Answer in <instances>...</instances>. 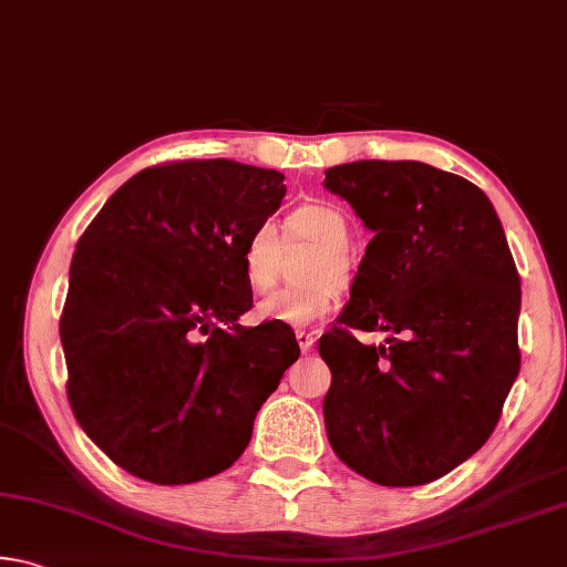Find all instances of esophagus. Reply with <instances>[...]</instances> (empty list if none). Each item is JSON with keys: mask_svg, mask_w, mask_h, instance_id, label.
<instances>
[{"mask_svg": "<svg viewBox=\"0 0 567 567\" xmlns=\"http://www.w3.org/2000/svg\"><path fill=\"white\" fill-rule=\"evenodd\" d=\"M295 340H297V344H300V350L307 352V350H312L315 334H312V332H305V330H297V332H295Z\"/></svg>", "mask_w": 567, "mask_h": 567, "instance_id": "1", "label": "esophagus"}]
</instances>
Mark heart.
Here are the masks:
<instances>
[{
	"instance_id": "b5f03b06",
	"label": "heart",
	"mask_w": 567,
	"mask_h": 567,
	"mask_svg": "<svg viewBox=\"0 0 567 567\" xmlns=\"http://www.w3.org/2000/svg\"><path fill=\"white\" fill-rule=\"evenodd\" d=\"M350 223L342 209L324 203H307L295 209L285 223L287 243H307L318 247L305 262L300 280L305 285L280 287L257 302L255 320L287 328H307L320 322L340 302V282L350 280ZM282 237L272 223H260L243 245V277L257 295L272 290L280 275Z\"/></svg>"
}]
</instances>
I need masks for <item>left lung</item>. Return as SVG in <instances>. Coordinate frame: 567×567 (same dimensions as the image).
Masks as SVG:
<instances>
[{
    "mask_svg": "<svg viewBox=\"0 0 567 567\" xmlns=\"http://www.w3.org/2000/svg\"><path fill=\"white\" fill-rule=\"evenodd\" d=\"M324 187L375 233L318 342L328 440L372 483H433L487 443L520 370V275L503 225L483 189L425 162H350L324 169ZM352 329L391 338L375 349Z\"/></svg>",
    "mask_w": 567,
    "mask_h": 567,
    "instance_id": "left-lung-1",
    "label": "left lung"
}]
</instances>
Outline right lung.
Returning <instances> with one entry per match:
<instances>
[{"instance_id":"add662e5","label":"right lung","mask_w":567,"mask_h":567,"mask_svg":"<svg viewBox=\"0 0 567 567\" xmlns=\"http://www.w3.org/2000/svg\"><path fill=\"white\" fill-rule=\"evenodd\" d=\"M285 175L233 159L147 167L76 243L60 318L66 398L114 465L197 483L245 453L262 402L300 358L252 307L243 245L285 197Z\"/></svg>"}]
</instances>
